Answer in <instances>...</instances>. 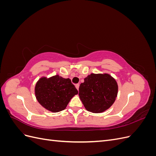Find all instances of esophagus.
<instances>
[{
    "mask_svg": "<svg viewBox=\"0 0 156 156\" xmlns=\"http://www.w3.org/2000/svg\"><path fill=\"white\" fill-rule=\"evenodd\" d=\"M75 88H76L77 89V90H79V84H75Z\"/></svg>",
    "mask_w": 156,
    "mask_h": 156,
    "instance_id": "1",
    "label": "esophagus"
}]
</instances>
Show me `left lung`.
<instances>
[{
	"label": "left lung",
	"mask_w": 156,
	"mask_h": 156,
	"mask_svg": "<svg viewBox=\"0 0 156 156\" xmlns=\"http://www.w3.org/2000/svg\"><path fill=\"white\" fill-rule=\"evenodd\" d=\"M80 84L79 96L88 111L100 113L114 103L118 94L116 80L108 73H91Z\"/></svg>",
	"instance_id": "1"
}]
</instances>
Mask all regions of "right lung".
<instances>
[{"label": "right lung", "mask_w": 156, "mask_h": 156, "mask_svg": "<svg viewBox=\"0 0 156 156\" xmlns=\"http://www.w3.org/2000/svg\"><path fill=\"white\" fill-rule=\"evenodd\" d=\"M34 91L40 104L53 112L64 110L71 99L78 94L69 79L58 75L49 78L41 77L36 84Z\"/></svg>", "instance_id": "right-lung-1"}]
</instances>
